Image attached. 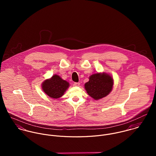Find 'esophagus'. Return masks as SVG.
I'll use <instances>...</instances> for the list:
<instances>
[{
    "label": "esophagus",
    "mask_w": 156,
    "mask_h": 156,
    "mask_svg": "<svg viewBox=\"0 0 156 156\" xmlns=\"http://www.w3.org/2000/svg\"><path fill=\"white\" fill-rule=\"evenodd\" d=\"M80 83L79 82H75L74 83V85H75V86H76V87H79V85H80Z\"/></svg>",
    "instance_id": "esophagus-1"
}]
</instances>
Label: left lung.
Wrapping results in <instances>:
<instances>
[{
	"label": "left lung",
	"instance_id": "left-lung-1",
	"mask_svg": "<svg viewBox=\"0 0 156 156\" xmlns=\"http://www.w3.org/2000/svg\"><path fill=\"white\" fill-rule=\"evenodd\" d=\"M113 85V80L109 74L95 73L91 75L89 81L85 84V88L89 96L94 100H99L107 96Z\"/></svg>",
	"mask_w": 156,
	"mask_h": 156
}]
</instances>
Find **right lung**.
<instances>
[{"label":"right lung","instance_id":"add662e5","mask_svg":"<svg viewBox=\"0 0 156 156\" xmlns=\"http://www.w3.org/2000/svg\"><path fill=\"white\" fill-rule=\"evenodd\" d=\"M69 83L55 74L42 83V89L50 97L58 98L61 97L69 87Z\"/></svg>","mask_w":156,"mask_h":156}]
</instances>
